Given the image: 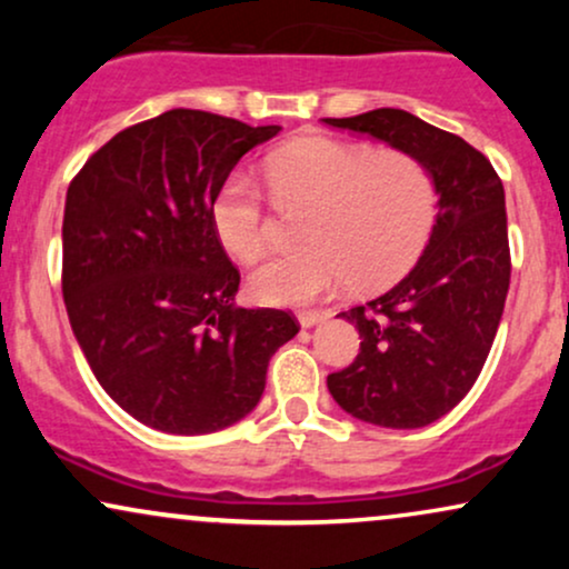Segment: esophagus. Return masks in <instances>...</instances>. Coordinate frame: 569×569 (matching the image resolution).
I'll use <instances>...</instances> for the list:
<instances>
[{
	"label": "esophagus",
	"instance_id": "obj_1",
	"mask_svg": "<svg viewBox=\"0 0 569 569\" xmlns=\"http://www.w3.org/2000/svg\"><path fill=\"white\" fill-rule=\"evenodd\" d=\"M323 318H326L323 312H310V310H307V312H299L297 321H299V326H302V329H312V326L321 323Z\"/></svg>",
	"mask_w": 569,
	"mask_h": 569
}]
</instances>
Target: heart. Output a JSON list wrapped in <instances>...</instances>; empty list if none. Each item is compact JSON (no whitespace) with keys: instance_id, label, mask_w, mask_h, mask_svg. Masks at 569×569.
Wrapping results in <instances>:
<instances>
[{"instance_id":"heart-1","label":"heart","mask_w":569,"mask_h":569,"mask_svg":"<svg viewBox=\"0 0 569 569\" xmlns=\"http://www.w3.org/2000/svg\"><path fill=\"white\" fill-rule=\"evenodd\" d=\"M267 176L278 202L316 206L302 234L307 248L278 253L251 272V291L270 305L321 302L352 280L363 291L393 283L417 262L439 213L426 162L367 143L291 141L267 160ZM211 224L230 257H262L272 213L251 176L232 173L221 184Z\"/></svg>"}]
</instances>
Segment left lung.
Returning <instances> with one entry per match:
<instances>
[{"instance_id": "8db88e82", "label": "left lung", "mask_w": 569, "mask_h": 569, "mask_svg": "<svg viewBox=\"0 0 569 569\" xmlns=\"http://www.w3.org/2000/svg\"><path fill=\"white\" fill-rule=\"evenodd\" d=\"M323 122L415 154L433 173L439 213L426 251L393 289L339 312L361 352L326 380L356 420L426 428L473 388L498 335L511 283L502 181L479 149L403 109Z\"/></svg>"}]
</instances>
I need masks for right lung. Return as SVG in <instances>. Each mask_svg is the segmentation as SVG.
Wrapping results in <instances>:
<instances>
[{
	"label": "right lung",
	"mask_w": 569,
	"mask_h": 569,
	"mask_svg": "<svg viewBox=\"0 0 569 569\" xmlns=\"http://www.w3.org/2000/svg\"><path fill=\"white\" fill-rule=\"evenodd\" d=\"M280 133L198 109L117 133L63 208V302L98 385L143 426L230 428L259 403L289 312L234 307L240 272L211 224L238 160Z\"/></svg>",
	"instance_id": "add662e5"
}]
</instances>
